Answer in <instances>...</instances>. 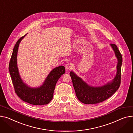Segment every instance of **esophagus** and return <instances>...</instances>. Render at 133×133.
<instances>
[{"label": "esophagus", "instance_id": "34e87169", "mask_svg": "<svg viewBox=\"0 0 133 133\" xmlns=\"http://www.w3.org/2000/svg\"><path fill=\"white\" fill-rule=\"evenodd\" d=\"M73 67V65L72 63H68L66 65V69L67 70H70Z\"/></svg>", "mask_w": 133, "mask_h": 133}]
</instances>
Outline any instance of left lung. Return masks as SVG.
<instances>
[{"mask_svg":"<svg viewBox=\"0 0 133 133\" xmlns=\"http://www.w3.org/2000/svg\"><path fill=\"white\" fill-rule=\"evenodd\" d=\"M118 59L117 74L110 82L101 87L88 85L73 71L70 72L77 98L85 104H97L111 97L119 89L121 83V70L122 57L116 44H110Z\"/></svg>","mask_w":133,"mask_h":133,"instance_id":"obj_1","label":"left lung"}]
</instances>
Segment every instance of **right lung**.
<instances>
[{
	"label": "right lung",
	"instance_id": "right-lung-1",
	"mask_svg": "<svg viewBox=\"0 0 133 133\" xmlns=\"http://www.w3.org/2000/svg\"><path fill=\"white\" fill-rule=\"evenodd\" d=\"M26 35L21 37L15 44L8 69L15 92L21 99L34 105H46L52 99L56 84L60 76L65 74V68L63 66H60L52 69L43 84L39 87L31 88L24 83L20 76L17 68V54L19 44Z\"/></svg>",
	"mask_w": 133,
	"mask_h": 133
}]
</instances>
